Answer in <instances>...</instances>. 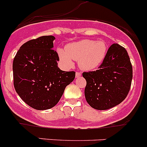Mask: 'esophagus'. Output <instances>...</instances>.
<instances>
[{
    "instance_id": "1",
    "label": "esophagus",
    "mask_w": 147,
    "mask_h": 147,
    "mask_svg": "<svg viewBox=\"0 0 147 147\" xmlns=\"http://www.w3.org/2000/svg\"><path fill=\"white\" fill-rule=\"evenodd\" d=\"M80 76H81V73L79 72H77L76 73H75V77H76L77 78H80Z\"/></svg>"
}]
</instances>
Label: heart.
Here are the masks:
<instances>
[{
  "mask_svg": "<svg viewBox=\"0 0 147 147\" xmlns=\"http://www.w3.org/2000/svg\"><path fill=\"white\" fill-rule=\"evenodd\" d=\"M107 51L105 41L89 39L71 42L64 50H57L59 59L66 67L73 65L72 59L78 60L79 67L86 71H92L99 67L106 57Z\"/></svg>",
  "mask_w": 147,
  "mask_h": 147,
  "instance_id": "obj_1",
  "label": "heart"
}]
</instances>
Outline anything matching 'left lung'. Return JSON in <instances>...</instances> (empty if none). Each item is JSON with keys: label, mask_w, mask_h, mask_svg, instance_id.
<instances>
[{"label": "left lung", "mask_w": 147, "mask_h": 147, "mask_svg": "<svg viewBox=\"0 0 147 147\" xmlns=\"http://www.w3.org/2000/svg\"><path fill=\"white\" fill-rule=\"evenodd\" d=\"M86 80L85 96L91 107L106 110L117 106L131 88L133 69L127 51L117 43L108 49L98 69L83 72Z\"/></svg>", "instance_id": "8db88e82"}]
</instances>
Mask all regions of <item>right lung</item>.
I'll use <instances>...</instances> for the list:
<instances>
[{"instance_id":"add662e5","label":"right lung","mask_w":147,"mask_h":147,"mask_svg":"<svg viewBox=\"0 0 147 147\" xmlns=\"http://www.w3.org/2000/svg\"><path fill=\"white\" fill-rule=\"evenodd\" d=\"M55 37L42 36L22 45L13 61V86L18 95L38 110L53 107L75 72L59 69L58 53L53 50Z\"/></svg>"}]
</instances>
